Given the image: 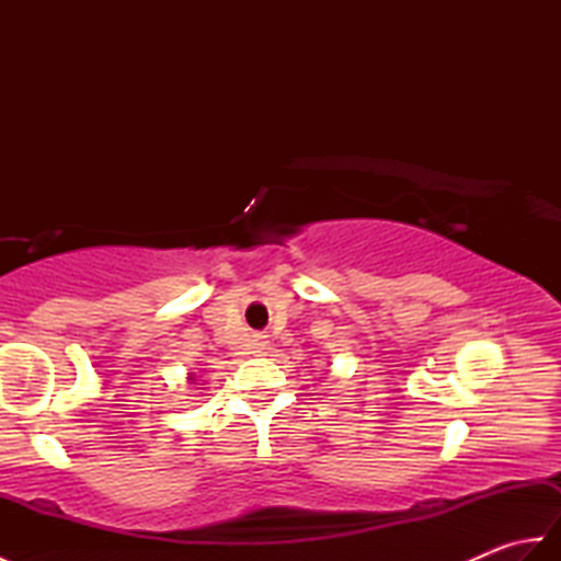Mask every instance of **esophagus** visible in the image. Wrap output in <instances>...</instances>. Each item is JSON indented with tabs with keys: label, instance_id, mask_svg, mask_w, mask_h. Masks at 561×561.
<instances>
[{
	"label": "esophagus",
	"instance_id": "1",
	"mask_svg": "<svg viewBox=\"0 0 561 561\" xmlns=\"http://www.w3.org/2000/svg\"><path fill=\"white\" fill-rule=\"evenodd\" d=\"M265 347H267V342H262V340H257V342H255V350H257V352H262Z\"/></svg>",
	"mask_w": 561,
	"mask_h": 561
}]
</instances>
